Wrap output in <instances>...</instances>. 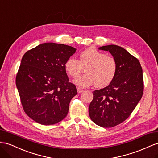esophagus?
I'll return each instance as SVG.
<instances>
[{"instance_id":"esophagus-1","label":"esophagus","mask_w":158,"mask_h":158,"mask_svg":"<svg viewBox=\"0 0 158 158\" xmlns=\"http://www.w3.org/2000/svg\"><path fill=\"white\" fill-rule=\"evenodd\" d=\"M77 90L78 94H81V93H82V92L83 91V90L82 89H81V88H79V87L77 88Z\"/></svg>"}]
</instances>
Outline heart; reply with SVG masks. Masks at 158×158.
<instances>
[{
    "instance_id": "b5f03b06",
    "label": "heart",
    "mask_w": 158,
    "mask_h": 158,
    "mask_svg": "<svg viewBox=\"0 0 158 158\" xmlns=\"http://www.w3.org/2000/svg\"><path fill=\"white\" fill-rule=\"evenodd\" d=\"M64 68L67 73L75 77L83 71L86 73L79 75L73 82L80 87H88L95 84L99 88L108 86L114 79L118 70L115 59L94 47L88 48L81 52L79 60L68 58Z\"/></svg>"
}]
</instances>
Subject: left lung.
<instances>
[{
  "label": "left lung",
  "mask_w": 158,
  "mask_h": 158,
  "mask_svg": "<svg viewBox=\"0 0 158 158\" xmlns=\"http://www.w3.org/2000/svg\"><path fill=\"white\" fill-rule=\"evenodd\" d=\"M99 49L110 52L116 60L118 70L107 87L93 92L89 114L98 125L112 127L126 119L141 99L143 71L138 59L122 47L109 44Z\"/></svg>",
  "instance_id": "obj_1"
}]
</instances>
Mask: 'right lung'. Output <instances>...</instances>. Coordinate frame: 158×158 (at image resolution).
Returning a JSON list of instances; mask_svg holds the SVG:
<instances>
[{
	"mask_svg": "<svg viewBox=\"0 0 158 158\" xmlns=\"http://www.w3.org/2000/svg\"><path fill=\"white\" fill-rule=\"evenodd\" d=\"M75 51L64 44L44 43L23 55L16 85L24 111L36 122L53 125L67 116L77 91L69 82L64 64Z\"/></svg>",
	"mask_w": 158,
	"mask_h": 158,
	"instance_id": "add662e5",
	"label": "right lung"
}]
</instances>
